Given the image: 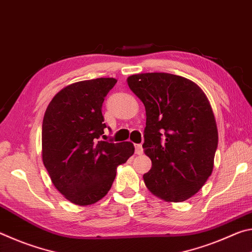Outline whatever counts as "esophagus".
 Listing matches in <instances>:
<instances>
[{"label":"esophagus","mask_w":252,"mask_h":252,"mask_svg":"<svg viewBox=\"0 0 252 252\" xmlns=\"http://www.w3.org/2000/svg\"><path fill=\"white\" fill-rule=\"evenodd\" d=\"M134 149H135L136 155H142V153H143L142 144H134Z\"/></svg>","instance_id":"obj_1"}]
</instances>
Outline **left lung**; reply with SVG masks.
Here are the masks:
<instances>
[{
  "mask_svg": "<svg viewBox=\"0 0 252 252\" xmlns=\"http://www.w3.org/2000/svg\"><path fill=\"white\" fill-rule=\"evenodd\" d=\"M126 81L146 108L142 147L152 168L143 174L144 183L162 200L186 201L213 170L218 129L210 102L198 84L183 76L155 72Z\"/></svg>",
  "mask_w": 252,
  "mask_h": 252,
  "instance_id": "8db88e82",
  "label": "left lung"
}]
</instances>
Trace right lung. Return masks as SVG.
Masks as SVG:
<instances>
[{
  "label": "right lung",
  "instance_id": "obj_1",
  "mask_svg": "<svg viewBox=\"0 0 252 252\" xmlns=\"http://www.w3.org/2000/svg\"><path fill=\"white\" fill-rule=\"evenodd\" d=\"M113 78L85 80L58 92L42 125V160L54 187L78 206L99 201L111 189L118 165L134 153L131 142L105 138L102 103ZM105 140V139H104Z\"/></svg>",
  "mask_w": 252,
  "mask_h": 252
}]
</instances>
